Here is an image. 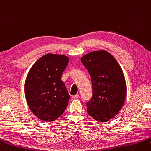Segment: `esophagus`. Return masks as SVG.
<instances>
[{
    "mask_svg": "<svg viewBox=\"0 0 151 151\" xmlns=\"http://www.w3.org/2000/svg\"><path fill=\"white\" fill-rule=\"evenodd\" d=\"M79 98V95L78 94H76V95H74L72 96L73 99H76V98Z\"/></svg>",
    "mask_w": 151,
    "mask_h": 151,
    "instance_id": "obj_1",
    "label": "esophagus"
}]
</instances>
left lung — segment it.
I'll list each match as a JSON object with an SVG mask.
<instances>
[{"label": "left lung", "mask_w": 151, "mask_h": 151, "mask_svg": "<svg viewBox=\"0 0 151 151\" xmlns=\"http://www.w3.org/2000/svg\"><path fill=\"white\" fill-rule=\"evenodd\" d=\"M90 74L92 96L87 112L98 122H108L120 111L126 98L123 73L116 59L106 51H95L81 58Z\"/></svg>", "instance_id": "left-lung-1"}]
</instances>
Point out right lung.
<instances>
[{"mask_svg":"<svg viewBox=\"0 0 151 151\" xmlns=\"http://www.w3.org/2000/svg\"><path fill=\"white\" fill-rule=\"evenodd\" d=\"M69 61L63 55L48 53L35 63L27 75L24 86L29 109L37 118L52 122L61 116L70 95L61 75Z\"/></svg>","mask_w":151,"mask_h":151,"instance_id":"add662e5","label":"right lung"}]
</instances>
